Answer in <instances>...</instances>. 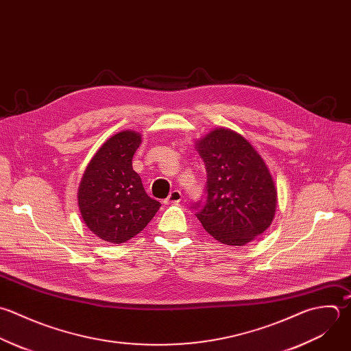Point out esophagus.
Masks as SVG:
<instances>
[{"label": "esophagus", "instance_id": "obj_1", "mask_svg": "<svg viewBox=\"0 0 351 351\" xmlns=\"http://www.w3.org/2000/svg\"><path fill=\"white\" fill-rule=\"evenodd\" d=\"M182 201V193L179 190H173L171 191V194L168 195V198L164 201L167 205H176Z\"/></svg>", "mask_w": 351, "mask_h": 351}]
</instances>
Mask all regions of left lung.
Instances as JSON below:
<instances>
[{"label":"left lung","mask_w":351,"mask_h":351,"mask_svg":"<svg viewBox=\"0 0 351 351\" xmlns=\"http://www.w3.org/2000/svg\"><path fill=\"white\" fill-rule=\"evenodd\" d=\"M197 147L206 186L191 209L216 241L246 245L271 226L276 210V189L264 160L243 136L226 128L212 131Z\"/></svg>","instance_id":"obj_1"}]
</instances>
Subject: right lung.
<instances>
[{
	"label": "right lung",
	"mask_w": 351,
	"mask_h": 351,
	"mask_svg": "<svg viewBox=\"0 0 351 351\" xmlns=\"http://www.w3.org/2000/svg\"><path fill=\"white\" fill-rule=\"evenodd\" d=\"M141 135L123 131L109 138L90 161L79 187V209L87 228L109 243H124L138 235L161 204L150 198L132 157Z\"/></svg>",
	"instance_id": "right-lung-1"
}]
</instances>
